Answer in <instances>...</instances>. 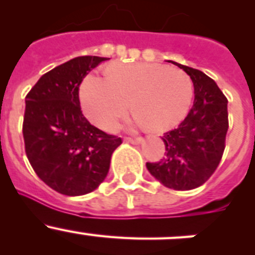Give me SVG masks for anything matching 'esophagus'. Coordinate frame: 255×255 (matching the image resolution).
Here are the masks:
<instances>
[{
  "instance_id": "1",
  "label": "esophagus",
  "mask_w": 255,
  "mask_h": 255,
  "mask_svg": "<svg viewBox=\"0 0 255 255\" xmlns=\"http://www.w3.org/2000/svg\"><path fill=\"white\" fill-rule=\"evenodd\" d=\"M126 142L128 143H132V144H139L143 142V138L142 137H135V138H126Z\"/></svg>"
}]
</instances>
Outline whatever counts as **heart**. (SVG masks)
I'll use <instances>...</instances> for the list:
<instances>
[{"label":"heart","instance_id":"obj_1","mask_svg":"<svg viewBox=\"0 0 255 255\" xmlns=\"http://www.w3.org/2000/svg\"><path fill=\"white\" fill-rule=\"evenodd\" d=\"M194 97V84L185 71L161 64H115L106 78L89 75L80 87L87 117L112 129L132 107L138 125L163 130L182 120Z\"/></svg>","mask_w":255,"mask_h":255}]
</instances>
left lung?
<instances>
[{
  "label": "left lung",
  "instance_id": "8db88e82",
  "mask_svg": "<svg viewBox=\"0 0 255 255\" xmlns=\"http://www.w3.org/2000/svg\"><path fill=\"white\" fill-rule=\"evenodd\" d=\"M170 63L191 78L194 105L177 128L164 133L165 156L158 163H146V169L164 186L182 191L201 186L217 169L226 146L228 101L206 74Z\"/></svg>",
  "mask_w": 255,
  "mask_h": 255
}]
</instances>
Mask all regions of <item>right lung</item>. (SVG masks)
I'll list each match as a JSON object with an SVG mask.
<instances>
[{
	"label": "right lung",
	"instance_id": "obj_1",
	"mask_svg": "<svg viewBox=\"0 0 255 255\" xmlns=\"http://www.w3.org/2000/svg\"><path fill=\"white\" fill-rule=\"evenodd\" d=\"M106 60L91 55L71 59L44 74L25 96V154L39 179L59 194L80 196L97 189L122 143L92 126L80 107L82 80Z\"/></svg>",
	"mask_w": 255,
	"mask_h": 255
}]
</instances>
